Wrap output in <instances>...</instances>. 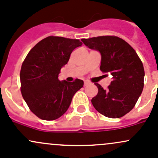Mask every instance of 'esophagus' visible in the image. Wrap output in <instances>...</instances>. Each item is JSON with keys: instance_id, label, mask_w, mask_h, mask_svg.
Wrapping results in <instances>:
<instances>
[{"instance_id": "1", "label": "esophagus", "mask_w": 158, "mask_h": 158, "mask_svg": "<svg viewBox=\"0 0 158 158\" xmlns=\"http://www.w3.org/2000/svg\"><path fill=\"white\" fill-rule=\"evenodd\" d=\"M84 86H87V85H89V84H90V82H89V81H84Z\"/></svg>"}]
</instances>
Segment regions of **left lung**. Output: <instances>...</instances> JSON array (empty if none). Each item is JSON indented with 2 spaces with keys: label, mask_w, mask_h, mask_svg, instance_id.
<instances>
[{
  "label": "left lung",
  "mask_w": 158,
  "mask_h": 158,
  "mask_svg": "<svg viewBox=\"0 0 158 158\" xmlns=\"http://www.w3.org/2000/svg\"><path fill=\"white\" fill-rule=\"evenodd\" d=\"M89 48L100 52V70L110 73L112 81L106 89L99 84L98 93L91 102L97 111L107 118H119L135 106L144 87L143 64L135 50L117 36H99L82 39Z\"/></svg>",
  "instance_id": "1"
}]
</instances>
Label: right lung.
<instances>
[{"instance_id": "obj_1", "label": "right lung", "mask_w": 158, "mask_h": 158, "mask_svg": "<svg viewBox=\"0 0 158 158\" xmlns=\"http://www.w3.org/2000/svg\"><path fill=\"white\" fill-rule=\"evenodd\" d=\"M82 45L77 39L49 36L39 41L23 61L20 71L21 93L28 108L42 120H53L66 112L84 81H60L61 69L73 50Z\"/></svg>"}]
</instances>
